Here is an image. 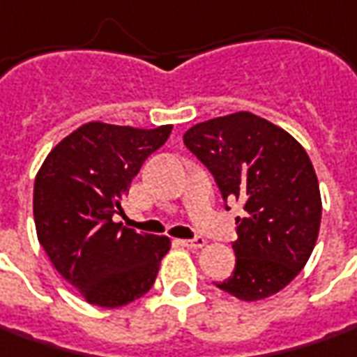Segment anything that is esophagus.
<instances>
[{
	"label": "esophagus",
	"mask_w": 357,
	"mask_h": 357,
	"mask_svg": "<svg viewBox=\"0 0 357 357\" xmlns=\"http://www.w3.org/2000/svg\"><path fill=\"white\" fill-rule=\"evenodd\" d=\"M205 243H207V241L203 239V237H195V239H181V241H179V245H183V247H188V249H202V247H205Z\"/></svg>",
	"instance_id": "esophagus-1"
}]
</instances>
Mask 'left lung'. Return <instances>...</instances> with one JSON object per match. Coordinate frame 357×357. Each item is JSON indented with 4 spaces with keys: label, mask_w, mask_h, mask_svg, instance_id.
Returning a JSON list of instances; mask_svg holds the SVG:
<instances>
[{
    "label": "left lung",
    "mask_w": 357,
    "mask_h": 357,
    "mask_svg": "<svg viewBox=\"0 0 357 357\" xmlns=\"http://www.w3.org/2000/svg\"><path fill=\"white\" fill-rule=\"evenodd\" d=\"M183 144L213 174L223 199H239L235 271L217 289L245 302L277 294L308 263L322 197L312 162L287 130L252 112L191 126Z\"/></svg>",
    "instance_id": "1"
}]
</instances>
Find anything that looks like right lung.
I'll return each mask as SVG.
<instances>
[{"label": "right lung", "instance_id": "add662e5", "mask_svg": "<svg viewBox=\"0 0 357 357\" xmlns=\"http://www.w3.org/2000/svg\"><path fill=\"white\" fill-rule=\"evenodd\" d=\"M154 130L86 122L56 144L33 185L37 239L89 304L120 308L152 289L172 247L166 235L120 229L112 217L148 155L169 138Z\"/></svg>", "mask_w": 357, "mask_h": 357}]
</instances>
